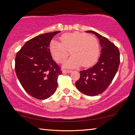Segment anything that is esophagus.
I'll list each match as a JSON object with an SVG mask.
<instances>
[{
    "instance_id": "34e87169",
    "label": "esophagus",
    "mask_w": 135,
    "mask_h": 135,
    "mask_svg": "<svg viewBox=\"0 0 135 135\" xmlns=\"http://www.w3.org/2000/svg\"><path fill=\"white\" fill-rule=\"evenodd\" d=\"M71 70H62V73H71Z\"/></svg>"
}]
</instances>
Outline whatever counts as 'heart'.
Returning a JSON list of instances; mask_svg holds the SVG:
<instances>
[{
	"mask_svg": "<svg viewBox=\"0 0 135 135\" xmlns=\"http://www.w3.org/2000/svg\"><path fill=\"white\" fill-rule=\"evenodd\" d=\"M59 38L61 42L53 40L49 44L50 52L57 62H64L70 50L72 56L65 62V67H89L98 60L99 43L94 36L76 31L64 34Z\"/></svg>",
	"mask_w": 135,
	"mask_h": 135,
	"instance_id": "1",
	"label": "heart"
}]
</instances>
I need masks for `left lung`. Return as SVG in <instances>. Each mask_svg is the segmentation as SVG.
I'll return each mask as SVG.
<instances>
[{
	"mask_svg": "<svg viewBox=\"0 0 135 135\" xmlns=\"http://www.w3.org/2000/svg\"><path fill=\"white\" fill-rule=\"evenodd\" d=\"M86 32L94 34L99 38L101 54L95 65L80 71V77L76 82V86L84 95L93 97L104 92L113 81L119 67L120 52L108 38L95 31Z\"/></svg>",
	"mask_w": 135,
	"mask_h": 135,
	"instance_id": "8db88e82",
	"label": "left lung"
}]
</instances>
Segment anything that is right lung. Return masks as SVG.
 I'll use <instances>...</instances> for the list:
<instances>
[{
  "mask_svg": "<svg viewBox=\"0 0 135 135\" xmlns=\"http://www.w3.org/2000/svg\"><path fill=\"white\" fill-rule=\"evenodd\" d=\"M59 32L33 37L16 55L15 70L18 79L26 92L37 99H46L54 94L58 86V77L62 74L49 50L52 38Z\"/></svg>",
  "mask_w": 135,
  "mask_h": 135,
  "instance_id": "obj_1",
  "label": "right lung"
}]
</instances>
